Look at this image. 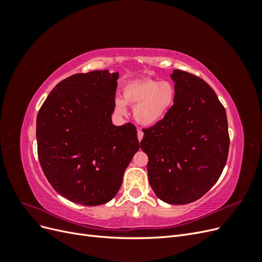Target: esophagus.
Segmentation results:
<instances>
[{"mask_svg": "<svg viewBox=\"0 0 262 262\" xmlns=\"http://www.w3.org/2000/svg\"><path fill=\"white\" fill-rule=\"evenodd\" d=\"M143 136H144V133L142 132L141 130H139V131H138V140H139L140 142L142 141V139H143Z\"/></svg>", "mask_w": 262, "mask_h": 262, "instance_id": "1", "label": "esophagus"}]
</instances>
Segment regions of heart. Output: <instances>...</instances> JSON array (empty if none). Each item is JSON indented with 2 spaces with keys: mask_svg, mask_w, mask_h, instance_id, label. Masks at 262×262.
Masks as SVG:
<instances>
[{
  "mask_svg": "<svg viewBox=\"0 0 262 262\" xmlns=\"http://www.w3.org/2000/svg\"><path fill=\"white\" fill-rule=\"evenodd\" d=\"M176 98L175 86L169 81L141 80L126 84L122 89V98H116L115 109L125 115L126 104L134 105L133 117L144 126L160 123L168 115Z\"/></svg>",
  "mask_w": 262,
  "mask_h": 262,
  "instance_id": "1",
  "label": "heart"
}]
</instances>
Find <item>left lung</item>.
Wrapping results in <instances>:
<instances>
[{"instance_id":"1","label":"left lung","mask_w":262,"mask_h":262,"mask_svg":"<svg viewBox=\"0 0 262 262\" xmlns=\"http://www.w3.org/2000/svg\"><path fill=\"white\" fill-rule=\"evenodd\" d=\"M176 98L163 120L143 130L148 182L158 199L188 204L207 193L223 171L229 147L227 117L215 92L181 70L170 75Z\"/></svg>"}]
</instances>
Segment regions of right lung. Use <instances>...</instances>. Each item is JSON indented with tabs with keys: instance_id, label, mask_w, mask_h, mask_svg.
<instances>
[{
	"instance_id": "1",
	"label": "right lung",
	"mask_w": 262,
	"mask_h": 262,
	"mask_svg": "<svg viewBox=\"0 0 262 262\" xmlns=\"http://www.w3.org/2000/svg\"><path fill=\"white\" fill-rule=\"evenodd\" d=\"M119 73H78L60 82L37 116L38 157L60 195L82 205L117 194L140 144L136 126L113 124Z\"/></svg>"
}]
</instances>
